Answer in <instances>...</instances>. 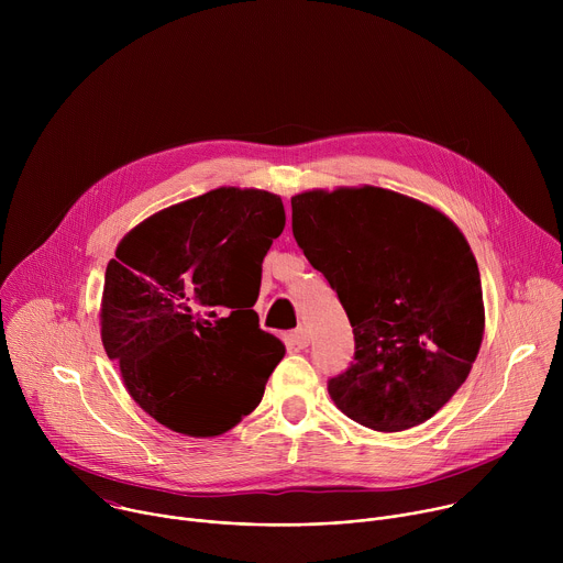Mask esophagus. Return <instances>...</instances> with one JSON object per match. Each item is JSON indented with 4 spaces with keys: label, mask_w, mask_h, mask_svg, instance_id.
<instances>
[{
    "label": "esophagus",
    "mask_w": 563,
    "mask_h": 563,
    "mask_svg": "<svg viewBox=\"0 0 563 563\" xmlns=\"http://www.w3.org/2000/svg\"><path fill=\"white\" fill-rule=\"evenodd\" d=\"M291 343L298 347V350H305L309 345V332L305 328H298L294 334H291Z\"/></svg>",
    "instance_id": "obj_1"
}]
</instances>
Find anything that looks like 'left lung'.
<instances>
[{
  "label": "left lung",
  "mask_w": 563,
  "mask_h": 563,
  "mask_svg": "<svg viewBox=\"0 0 563 563\" xmlns=\"http://www.w3.org/2000/svg\"><path fill=\"white\" fill-rule=\"evenodd\" d=\"M291 231L354 328V363L328 385L336 408L376 432L432 419L465 383L486 330L461 229L417 198L363 185L296 194Z\"/></svg>",
  "instance_id": "1"
}]
</instances>
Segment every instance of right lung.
<instances>
[{
	"label": "right lung",
	"instance_id": "1",
	"mask_svg": "<svg viewBox=\"0 0 563 563\" xmlns=\"http://www.w3.org/2000/svg\"><path fill=\"white\" fill-rule=\"evenodd\" d=\"M283 227L280 196L220 187L120 240L104 274L102 345L157 423L207 439L261 404L285 345L258 328L252 307Z\"/></svg>",
	"mask_w": 563,
	"mask_h": 563
}]
</instances>
